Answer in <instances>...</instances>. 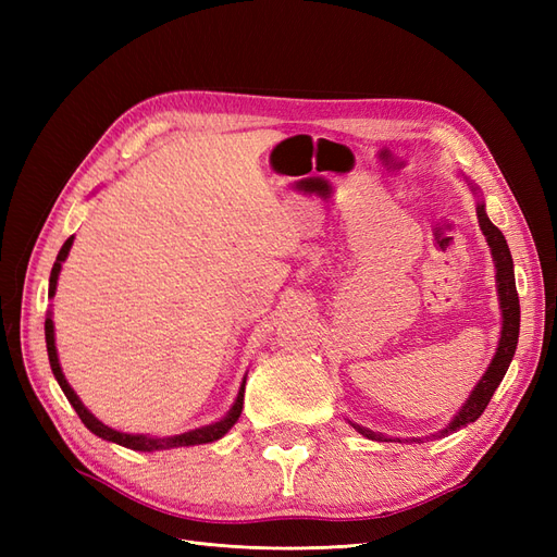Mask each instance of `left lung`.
Listing matches in <instances>:
<instances>
[{"instance_id": "obj_1", "label": "left lung", "mask_w": 557, "mask_h": 557, "mask_svg": "<svg viewBox=\"0 0 557 557\" xmlns=\"http://www.w3.org/2000/svg\"><path fill=\"white\" fill-rule=\"evenodd\" d=\"M476 215H479V225H481L485 239H487V246H491V250H493V260H495V267H497V290H499V305H502V339H499V346H497V352H495L491 367H487V372L483 374V379L474 387V393L469 395V399H467L465 407L460 409V413L450 420L446 430H442L440 434H434V436H446L450 432H458L460 428H467L469 423H474L476 418H481V413L487 407V401L493 399L497 385L502 383L504 374H507V369L513 360L516 346H518L520 305H518V293H516L511 252H509L507 239H504V234L491 223V218L485 215L483 205L476 207ZM352 428H356L360 434H364L367 440L395 442V440H387V436H381L379 432L367 430L362 425L352 423ZM411 442H420V440H411Z\"/></svg>"}]
</instances>
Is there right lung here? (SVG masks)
Listing matches in <instances>:
<instances>
[{
	"label": "right lung",
	"mask_w": 557,
	"mask_h": 557,
	"mask_svg": "<svg viewBox=\"0 0 557 557\" xmlns=\"http://www.w3.org/2000/svg\"><path fill=\"white\" fill-rule=\"evenodd\" d=\"M74 244V237H70L64 242V246L60 248L58 252V260L53 264V272H50V283H48V297L55 295V285H58V274L62 269V262L66 260V256H70V248ZM46 348H48V360H50V369H53V374L62 387V393L66 395V399H70V404L74 407V411L78 413V418L83 420V425H86L90 432H95L97 436H102V440L107 442H113V444H121L125 448H132V450H166V448H178V446H197V444H211L215 440H221L223 434L230 432V428L237 423L239 416H242V409H244V385L242 391L237 395V401H234V407L230 409V413L218 420V423L213 425H207V428H199V430H190V432H183V434H174V436H162V440H158V436H144V434H125V432H117V430H111L107 428L104 423H99V420L83 407V401L76 397V393L72 391V385L66 383L62 369H60V362H58V352H55V332H53V320H50V315L46 318ZM246 383V381H244Z\"/></svg>",
	"instance_id": "1"
}]
</instances>
